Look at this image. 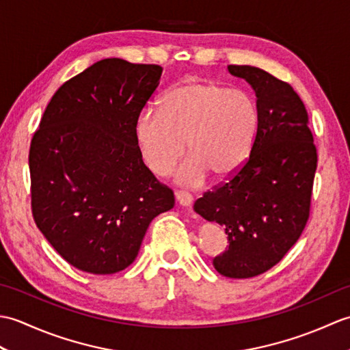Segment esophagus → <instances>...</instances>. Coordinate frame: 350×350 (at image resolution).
<instances>
[{"instance_id": "34e87169", "label": "esophagus", "mask_w": 350, "mask_h": 350, "mask_svg": "<svg viewBox=\"0 0 350 350\" xmlns=\"http://www.w3.org/2000/svg\"><path fill=\"white\" fill-rule=\"evenodd\" d=\"M176 200L177 203L183 207H188L192 204V196L187 191H176Z\"/></svg>"}]
</instances>
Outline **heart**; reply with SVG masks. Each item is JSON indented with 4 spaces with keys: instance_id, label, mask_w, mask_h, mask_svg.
Masks as SVG:
<instances>
[{
    "instance_id": "1",
    "label": "heart",
    "mask_w": 350,
    "mask_h": 350,
    "mask_svg": "<svg viewBox=\"0 0 350 350\" xmlns=\"http://www.w3.org/2000/svg\"><path fill=\"white\" fill-rule=\"evenodd\" d=\"M258 111L248 93L218 81H183L162 96L159 109L139 113L133 133L148 170L167 176L188 148L176 179L197 187L207 173L224 180L250 158Z\"/></svg>"
}]
</instances>
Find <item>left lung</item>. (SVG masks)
I'll list each match as a JSON object with an SVG mask.
<instances>
[{"label":"left lung","mask_w":350,"mask_h":350,"mask_svg":"<svg viewBox=\"0 0 350 350\" xmlns=\"http://www.w3.org/2000/svg\"><path fill=\"white\" fill-rule=\"evenodd\" d=\"M256 92L258 128L250 158L194 211L224 227L228 248L213 266L228 278L269 271L299 239L310 217L317 152L306 105L292 85L254 66H228Z\"/></svg>","instance_id":"obj_1"}]
</instances>
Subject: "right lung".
I'll use <instances>...</instances> for the list:
<instances>
[{
	"instance_id": "add662e5",
	"label": "right lung",
	"mask_w": 350,
	"mask_h": 350,
	"mask_svg": "<svg viewBox=\"0 0 350 350\" xmlns=\"http://www.w3.org/2000/svg\"><path fill=\"white\" fill-rule=\"evenodd\" d=\"M158 64L105 58L58 88L29 146L37 228L66 262L96 275L128 267L174 194L141 158L133 124Z\"/></svg>"
}]
</instances>
